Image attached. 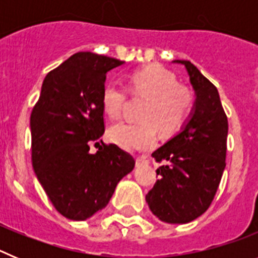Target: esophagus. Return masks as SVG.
Here are the masks:
<instances>
[{"mask_svg": "<svg viewBox=\"0 0 258 258\" xmlns=\"http://www.w3.org/2000/svg\"><path fill=\"white\" fill-rule=\"evenodd\" d=\"M145 163H147V157H146V156H138L136 159V164L138 166L142 165V164H145Z\"/></svg>", "mask_w": 258, "mask_h": 258, "instance_id": "34e87169", "label": "esophagus"}]
</instances>
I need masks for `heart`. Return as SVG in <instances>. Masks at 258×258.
Listing matches in <instances>:
<instances>
[{
    "label": "heart",
    "mask_w": 258,
    "mask_h": 258,
    "mask_svg": "<svg viewBox=\"0 0 258 258\" xmlns=\"http://www.w3.org/2000/svg\"><path fill=\"white\" fill-rule=\"evenodd\" d=\"M127 92L132 97L146 98L140 122H117L108 129V140L129 151L154 147L157 128L164 134H173L187 121L194 106L190 89L179 85L174 75L157 64L146 66L131 74ZM126 92L117 83L109 81L102 89L101 106L112 118L121 115Z\"/></svg>",
    "instance_id": "b5f03b06"
}]
</instances>
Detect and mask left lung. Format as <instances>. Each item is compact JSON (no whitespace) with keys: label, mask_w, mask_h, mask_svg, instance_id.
<instances>
[{"label":"left lung","mask_w":258,"mask_h":258,"mask_svg":"<svg viewBox=\"0 0 258 258\" xmlns=\"http://www.w3.org/2000/svg\"><path fill=\"white\" fill-rule=\"evenodd\" d=\"M174 61L186 67L197 95L195 107L181 133L152 154L164 164L146 202L159 220L187 223L209 208L217 192L226 166L229 124L217 88L191 61Z\"/></svg>","instance_id":"8db88e82"}]
</instances>
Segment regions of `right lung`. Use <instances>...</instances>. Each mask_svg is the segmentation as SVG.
<instances>
[{
	"label": "right lung",
	"mask_w": 258,
	"mask_h": 258,
	"mask_svg": "<svg viewBox=\"0 0 258 258\" xmlns=\"http://www.w3.org/2000/svg\"><path fill=\"white\" fill-rule=\"evenodd\" d=\"M124 61L80 51L50 71L31 113L32 165L52 206L74 221L108 204L136 160L116 145L90 154L104 133L102 89L106 74Z\"/></svg>",
	"instance_id": "right-lung-1"
}]
</instances>
